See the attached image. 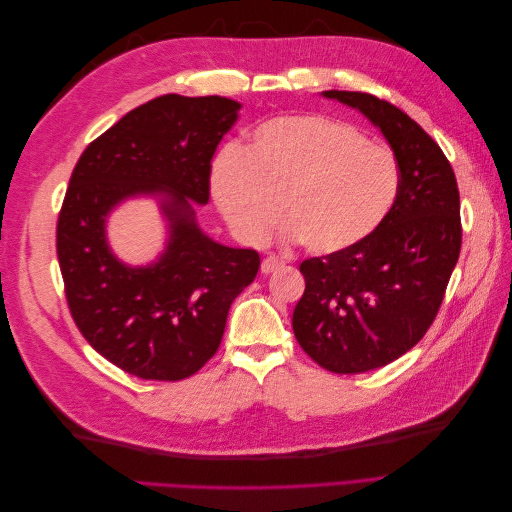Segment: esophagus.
<instances>
[{"label": "esophagus", "instance_id": "1", "mask_svg": "<svg viewBox=\"0 0 512 512\" xmlns=\"http://www.w3.org/2000/svg\"><path fill=\"white\" fill-rule=\"evenodd\" d=\"M282 267H284V260H282V258H277V256H269V258L262 260L260 271L265 273V275H269V273H273V271H277V269H282Z\"/></svg>", "mask_w": 512, "mask_h": 512}]
</instances>
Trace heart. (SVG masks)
Instances as JSON below:
<instances>
[{
  "instance_id": "obj_1",
  "label": "heart",
  "mask_w": 512,
  "mask_h": 512,
  "mask_svg": "<svg viewBox=\"0 0 512 512\" xmlns=\"http://www.w3.org/2000/svg\"><path fill=\"white\" fill-rule=\"evenodd\" d=\"M399 188L389 147L324 115L260 123L250 143L226 149L211 173L215 205L241 241H265L282 206L288 235L320 256L365 243L391 215Z\"/></svg>"
}]
</instances>
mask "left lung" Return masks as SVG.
<instances>
[{"mask_svg":"<svg viewBox=\"0 0 512 512\" xmlns=\"http://www.w3.org/2000/svg\"><path fill=\"white\" fill-rule=\"evenodd\" d=\"M365 115L391 145L399 198L365 243L301 265L294 307L299 346L333 374H363L421 342L461 250L459 190L438 143L397 106L361 91H322Z\"/></svg>","mask_w":512,"mask_h":512,"instance_id":"left-lung-1","label":"left lung"}]
</instances>
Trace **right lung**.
I'll return each mask as SVG.
<instances>
[{
  "mask_svg": "<svg viewBox=\"0 0 512 512\" xmlns=\"http://www.w3.org/2000/svg\"><path fill=\"white\" fill-rule=\"evenodd\" d=\"M241 104L166 94L123 115L76 162L57 222V258L76 327L106 361L143 380H183L218 352L228 309L260 267L256 250L213 241L196 207L209 203L211 158ZM153 197L165 250L128 266L105 237L110 213Z\"/></svg>",
  "mask_w": 512,
  "mask_h": 512,
  "instance_id": "add662e5",
  "label": "right lung"
}]
</instances>
